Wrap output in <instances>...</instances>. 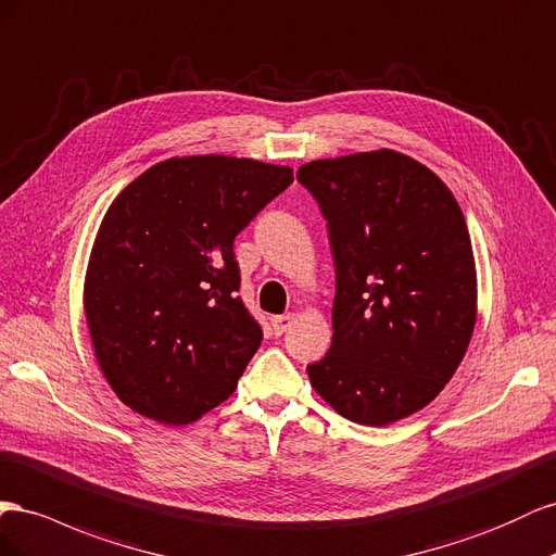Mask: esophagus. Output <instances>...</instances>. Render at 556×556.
<instances>
[{"label": "esophagus", "instance_id": "1", "mask_svg": "<svg viewBox=\"0 0 556 556\" xmlns=\"http://www.w3.org/2000/svg\"><path fill=\"white\" fill-rule=\"evenodd\" d=\"M293 324V314H279V316H273V330L275 336H283Z\"/></svg>", "mask_w": 556, "mask_h": 556}]
</instances>
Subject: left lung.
<instances>
[{"instance_id": "obj_1", "label": "left lung", "mask_w": 556, "mask_h": 556, "mask_svg": "<svg viewBox=\"0 0 556 556\" xmlns=\"http://www.w3.org/2000/svg\"><path fill=\"white\" fill-rule=\"evenodd\" d=\"M328 220L332 342L307 366L349 421L389 426L431 403L462 363L478 309L470 235L452 190L382 149L298 169Z\"/></svg>"}]
</instances>
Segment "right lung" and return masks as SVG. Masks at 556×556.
<instances>
[{
  "label": "right lung",
  "instance_id": "right-lung-1",
  "mask_svg": "<svg viewBox=\"0 0 556 556\" xmlns=\"http://www.w3.org/2000/svg\"><path fill=\"white\" fill-rule=\"evenodd\" d=\"M293 169L188 155L149 167L94 237L84 309L118 399L161 424L200 419L237 389L263 330L244 307L232 242Z\"/></svg>",
  "mask_w": 556,
  "mask_h": 556
}]
</instances>
